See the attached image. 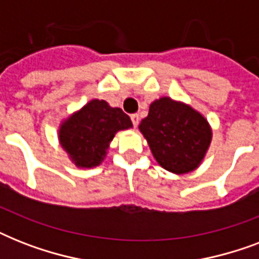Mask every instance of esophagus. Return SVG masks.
Returning <instances> with one entry per match:
<instances>
[{
    "label": "esophagus",
    "mask_w": 259,
    "mask_h": 259,
    "mask_svg": "<svg viewBox=\"0 0 259 259\" xmlns=\"http://www.w3.org/2000/svg\"><path fill=\"white\" fill-rule=\"evenodd\" d=\"M130 119L133 122L134 127H137L138 122H140V115H138V114H132V115H130Z\"/></svg>",
    "instance_id": "esophagus-1"
}]
</instances>
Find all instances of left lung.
<instances>
[{
	"mask_svg": "<svg viewBox=\"0 0 259 259\" xmlns=\"http://www.w3.org/2000/svg\"><path fill=\"white\" fill-rule=\"evenodd\" d=\"M138 129L156 161L176 175L199 168L212 140V129L199 111L169 97L156 99Z\"/></svg>",
	"mask_w": 259,
	"mask_h": 259,
	"instance_id": "obj_1",
	"label": "left lung"
}]
</instances>
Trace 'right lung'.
Instances as JSON below:
<instances>
[{"mask_svg": "<svg viewBox=\"0 0 259 259\" xmlns=\"http://www.w3.org/2000/svg\"><path fill=\"white\" fill-rule=\"evenodd\" d=\"M130 127L129 115L119 107L93 99L62 122L59 142L78 168H94L105 160L114 136Z\"/></svg>", "mask_w": 259, "mask_h": 259, "instance_id": "obj_1", "label": "right lung"}]
</instances>
